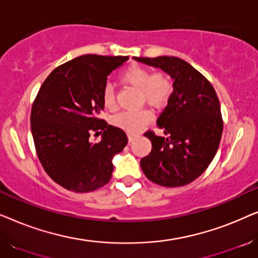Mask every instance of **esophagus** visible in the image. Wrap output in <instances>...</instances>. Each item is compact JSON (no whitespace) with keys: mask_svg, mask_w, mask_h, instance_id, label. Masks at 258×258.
I'll list each match as a JSON object with an SVG mask.
<instances>
[{"mask_svg":"<svg viewBox=\"0 0 258 258\" xmlns=\"http://www.w3.org/2000/svg\"><path fill=\"white\" fill-rule=\"evenodd\" d=\"M137 135L136 134H128V140H129V142H132V141H134V139H135Z\"/></svg>","mask_w":258,"mask_h":258,"instance_id":"34e87169","label":"esophagus"}]
</instances>
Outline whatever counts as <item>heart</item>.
I'll return each mask as SVG.
<instances>
[{"label": "heart", "mask_w": 258, "mask_h": 258, "mask_svg": "<svg viewBox=\"0 0 258 258\" xmlns=\"http://www.w3.org/2000/svg\"><path fill=\"white\" fill-rule=\"evenodd\" d=\"M123 83L140 90L141 102H147L154 108H160L167 103L172 93L171 81L163 73H151L146 67L130 64L119 75ZM103 107L107 110L116 109L114 91L109 86L104 87L101 94ZM151 119V112L148 109L137 111L119 112L112 117V124L125 130L129 134H136L142 130Z\"/></svg>", "instance_id": "obj_1"}]
</instances>
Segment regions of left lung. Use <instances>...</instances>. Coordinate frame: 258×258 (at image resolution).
Masks as SVG:
<instances>
[{
    "label": "left lung",
    "instance_id": "obj_1",
    "mask_svg": "<svg viewBox=\"0 0 258 258\" xmlns=\"http://www.w3.org/2000/svg\"><path fill=\"white\" fill-rule=\"evenodd\" d=\"M134 58L161 68L174 80V91L157 118L165 137L144 133L153 148L141 160V168L148 179L162 186L189 184L206 171L220 146L223 119L216 91L199 70L178 57Z\"/></svg>",
    "mask_w": 258,
    "mask_h": 258
}]
</instances>
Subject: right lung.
I'll return each mask as SVG.
<instances>
[{"mask_svg":"<svg viewBox=\"0 0 258 258\" xmlns=\"http://www.w3.org/2000/svg\"><path fill=\"white\" fill-rule=\"evenodd\" d=\"M128 58H74L49 74L35 98L30 124L38 160L52 181L70 191L89 192L107 184L112 157L128 143L121 128L98 117L108 75ZM91 132L102 134L100 143L90 142Z\"/></svg>","mask_w":258,"mask_h":258,"instance_id":"obj_1","label":"right lung"}]
</instances>
